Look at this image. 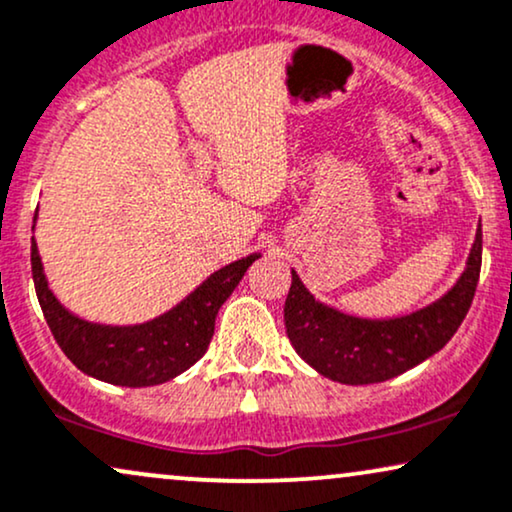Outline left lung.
I'll return each instance as SVG.
<instances>
[{
	"mask_svg": "<svg viewBox=\"0 0 512 512\" xmlns=\"http://www.w3.org/2000/svg\"><path fill=\"white\" fill-rule=\"evenodd\" d=\"M480 267L482 224L454 286L428 307L392 319H364L319 302L293 269L283 307L290 345L314 371L335 383H385L432 357L454 338L475 297Z\"/></svg>",
	"mask_w": 512,
	"mask_h": 512,
	"instance_id": "left-lung-1",
	"label": "left lung"
}]
</instances>
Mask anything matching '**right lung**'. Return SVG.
Returning <instances> with one entry per match:
<instances>
[{
    "mask_svg": "<svg viewBox=\"0 0 512 512\" xmlns=\"http://www.w3.org/2000/svg\"><path fill=\"white\" fill-rule=\"evenodd\" d=\"M30 250L37 300L58 347L82 373L122 387L167 383L196 364L215 333L219 307L234 293L250 264L262 257L260 252H252L217 269L184 300L155 319L132 326H111V323L87 321L63 307L44 276L35 238Z\"/></svg>",
    "mask_w": 512,
    "mask_h": 512,
    "instance_id": "add662e5",
    "label": "right lung"
}]
</instances>
